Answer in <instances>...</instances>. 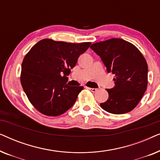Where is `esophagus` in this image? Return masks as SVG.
I'll return each mask as SVG.
<instances>
[{
    "mask_svg": "<svg viewBox=\"0 0 160 160\" xmlns=\"http://www.w3.org/2000/svg\"><path fill=\"white\" fill-rule=\"evenodd\" d=\"M87 88L89 89V90L92 92H95L98 91V89H96V88H89V87H87Z\"/></svg>",
    "mask_w": 160,
    "mask_h": 160,
    "instance_id": "obj_1",
    "label": "esophagus"
}]
</instances>
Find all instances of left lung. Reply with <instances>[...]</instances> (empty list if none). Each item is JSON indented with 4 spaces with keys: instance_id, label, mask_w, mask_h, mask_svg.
I'll return each mask as SVG.
<instances>
[{
    "instance_id": "8db88e82",
    "label": "left lung",
    "mask_w": 160,
    "mask_h": 160,
    "mask_svg": "<svg viewBox=\"0 0 160 160\" xmlns=\"http://www.w3.org/2000/svg\"><path fill=\"white\" fill-rule=\"evenodd\" d=\"M100 57L108 73L115 74V86L106 89L108 99L100 103L107 112L122 114L134 109L147 88V62L138 49L121 38H111L90 47Z\"/></svg>"
}]
</instances>
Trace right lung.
Segmentation results:
<instances>
[{
	"instance_id": "1",
	"label": "right lung",
	"mask_w": 160,
	"mask_h": 160,
	"mask_svg": "<svg viewBox=\"0 0 160 160\" xmlns=\"http://www.w3.org/2000/svg\"><path fill=\"white\" fill-rule=\"evenodd\" d=\"M90 44L47 38L38 41L26 54L22 63L21 84L39 112L57 117L75 103L84 87L67 85V76Z\"/></svg>"
}]
</instances>
